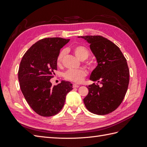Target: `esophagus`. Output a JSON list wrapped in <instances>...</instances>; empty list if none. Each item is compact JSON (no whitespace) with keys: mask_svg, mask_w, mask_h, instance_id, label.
I'll list each match as a JSON object with an SVG mask.
<instances>
[{"mask_svg":"<svg viewBox=\"0 0 147 147\" xmlns=\"http://www.w3.org/2000/svg\"><path fill=\"white\" fill-rule=\"evenodd\" d=\"M79 86H80L79 84H75V83H74V84H73V87H74V88H78Z\"/></svg>","mask_w":147,"mask_h":147,"instance_id":"obj_1","label":"esophagus"}]
</instances>
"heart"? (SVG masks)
<instances>
[{
    "label": "heart",
    "instance_id": "heart-1",
    "mask_svg": "<svg viewBox=\"0 0 147 147\" xmlns=\"http://www.w3.org/2000/svg\"><path fill=\"white\" fill-rule=\"evenodd\" d=\"M74 54L79 59L84 61L86 59L90 56V53L88 49L83 45H76L72 48ZM65 55V50L61 51L56 58V64L58 66H61ZM88 66L90 70L94 69V65L91 63H88ZM88 75L86 70L80 69H71L67 71L64 74V78L66 80L73 82L75 83H81L83 82Z\"/></svg>",
    "mask_w": 147,
    "mask_h": 147
}]
</instances>
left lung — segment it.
<instances>
[{"label": "left lung", "mask_w": 147, "mask_h": 147, "mask_svg": "<svg viewBox=\"0 0 147 147\" xmlns=\"http://www.w3.org/2000/svg\"><path fill=\"white\" fill-rule=\"evenodd\" d=\"M78 37L90 43L98 63L90 77L91 80L97 83L87 87L89 92L83 99L84 104L92 113L109 114L121 104L127 90L129 70L126 59L118 47L100 35Z\"/></svg>", "instance_id": "left-lung-1"}]
</instances>
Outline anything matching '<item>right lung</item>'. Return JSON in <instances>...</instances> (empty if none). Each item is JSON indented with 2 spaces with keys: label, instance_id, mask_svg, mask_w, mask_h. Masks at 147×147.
<instances>
[{
  "label": "right lung",
  "instance_id": "right-lung-1",
  "mask_svg": "<svg viewBox=\"0 0 147 147\" xmlns=\"http://www.w3.org/2000/svg\"><path fill=\"white\" fill-rule=\"evenodd\" d=\"M70 39L45 38L35 43L25 53L18 70V80L25 99L35 113L51 117L63 109L72 84L62 81L52 85L50 79L57 70L56 58Z\"/></svg>",
  "mask_w": 147,
  "mask_h": 147
}]
</instances>
